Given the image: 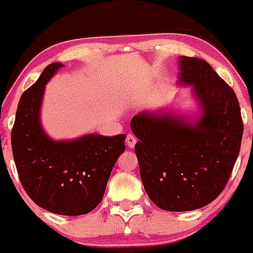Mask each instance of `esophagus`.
Wrapping results in <instances>:
<instances>
[{"label": "esophagus", "instance_id": "esophagus-1", "mask_svg": "<svg viewBox=\"0 0 253 253\" xmlns=\"http://www.w3.org/2000/svg\"><path fill=\"white\" fill-rule=\"evenodd\" d=\"M137 143V138L132 133H128L126 137V144L128 148H133L134 144Z\"/></svg>", "mask_w": 253, "mask_h": 253}]
</instances>
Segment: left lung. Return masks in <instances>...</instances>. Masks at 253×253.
Listing matches in <instances>:
<instances>
[{
	"label": "left lung",
	"instance_id": "1",
	"mask_svg": "<svg viewBox=\"0 0 253 253\" xmlns=\"http://www.w3.org/2000/svg\"><path fill=\"white\" fill-rule=\"evenodd\" d=\"M178 83L192 86L200 117L191 122L170 112L143 111L131 121L145 192L168 211H195L220 195L244 132L235 91L211 65L186 56L178 57Z\"/></svg>",
	"mask_w": 253,
	"mask_h": 253
}]
</instances>
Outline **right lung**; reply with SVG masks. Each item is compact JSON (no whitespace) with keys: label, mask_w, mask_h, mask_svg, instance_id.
I'll list each match as a JSON object with an SVG mask.
<instances>
[{"label":"right lung","mask_w":253,"mask_h":253,"mask_svg":"<svg viewBox=\"0 0 253 253\" xmlns=\"http://www.w3.org/2000/svg\"><path fill=\"white\" fill-rule=\"evenodd\" d=\"M62 63L48 65L23 93L11 142L18 176L35 205L60 215H82L101 202L111 170L125 152V134H85L53 141L40 122L45 85Z\"/></svg>","instance_id":"right-lung-1"}]
</instances>
